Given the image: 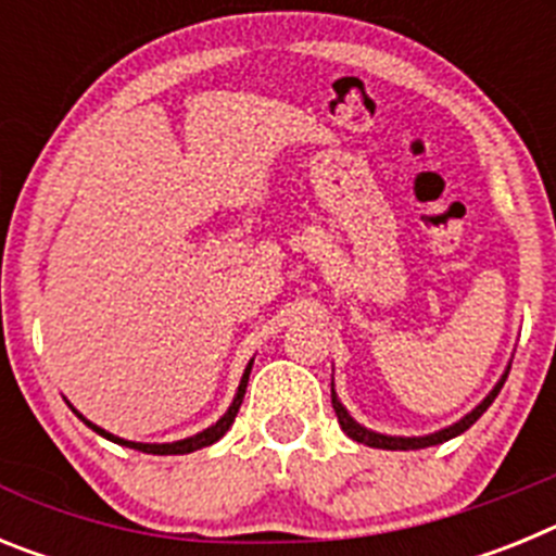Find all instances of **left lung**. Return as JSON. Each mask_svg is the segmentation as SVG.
Masks as SVG:
<instances>
[{"label": "left lung", "mask_w": 556, "mask_h": 556, "mask_svg": "<svg viewBox=\"0 0 556 556\" xmlns=\"http://www.w3.org/2000/svg\"><path fill=\"white\" fill-rule=\"evenodd\" d=\"M507 376H509V372H504L498 384L493 387V392H490V395L484 397V401H481V404L476 406L473 412H470V415L462 417L459 424L448 426V429H443V431H434V434H429V437H387V434H376V431H367L365 426H358L356 420H353V417L348 415L345 406L339 404L337 395H333V390H331V406H333V412H337V420H339V426H342V431H345V434L351 437V440H356V443L370 445V448H387V451L429 448V445H440V443H445V440H451V437L462 434V431H468L470 426H473L476 420H479V417L484 415V412H488V406L493 404L495 395H498L501 387H504V381H507Z\"/></svg>", "instance_id": "left-lung-1"}]
</instances>
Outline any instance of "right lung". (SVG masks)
Wrapping results in <instances>:
<instances>
[{
  "instance_id": "1",
  "label": "right lung",
  "mask_w": 556,
  "mask_h": 556,
  "mask_svg": "<svg viewBox=\"0 0 556 556\" xmlns=\"http://www.w3.org/2000/svg\"><path fill=\"white\" fill-rule=\"evenodd\" d=\"M250 367H253V362H250V365H248V370H244V376H242V384H239V392H236L233 404H230V409L225 412L223 417H219L217 424L211 426V429L200 431V434L189 437V440H178V443H161V445H150V443H130V440H122V437H113V434H108L105 429H100V426H94V424H91V420H86V417H83L80 412H75V415L80 417V420H83V424L88 426V429H94L97 434H102V437H105V440H111V443H119V445H127V448L144 451V454H161V456H166V454H191V451L205 448V445L217 443L219 437H223L225 431L230 429V424H233V420H236V412H239V406H242L244 390H248Z\"/></svg>"
}]
</instances>
